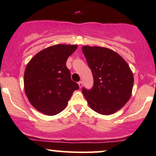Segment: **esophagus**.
<instances>
[{
	"instance_id": "obj_1",
	"label": "esophagus",
	"mask_w": 156,
	"mask_h": 156,
	"mask_svg": "<svg viewBox=\"0 0 156 156\" xmlns=\"http://www.w3.org/2000/svg\"><path fill=\"white\" fill-rule=\"evenodd\" d=\"M78 85H79V87H80V88H82V87H83V82H82V81L79 82Z\"/></svg>"
}]
</instances>
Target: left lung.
Returning a JSON list of instances; mask_svg holds the SVG:
<instances>
[{
	"label": "left lung",
	"instance_id": "left-lung-1",
	"mask_svg": "<svg viewBox=\"0 0 156 156\" xmlns=\"http://www.w3.org/2000/svg\"><path fill=\"white\" fill-rule=\"evenodd\" d=\"M82 50L94 76L92 88L83 89L87 104L99 114L116 113L132 95L134 78L130 66L118 53L105 47L83 45Z\"/></svg>",
	"mask_w": 156,
	"mask_h": 156
}]
</instances>
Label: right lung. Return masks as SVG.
<instances>
[{"instance_id": "obj_1", "label": "right lung", "mask_w": 156, "mask_h": 156, "mask_svg": "<svg viewBox=\"0 0 156 156\" xmlns=\"http://www.w3.org/2000/svg\"><path fill=\"white\" fill-rule=\"evenodd\" d=\"M77 45L57 44L36 54L26 66L24 90L31 105L38 111L54 116L66 108L78 84L71 80L66 61Z\"/></svg>"}]
</instances>
